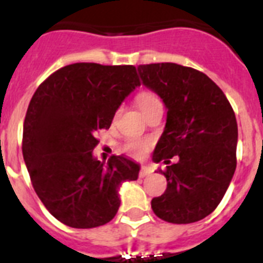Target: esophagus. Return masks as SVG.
<instances>
[{
	"label": "esophagus",
	"mask_w": 263,
	"mask_h": 263,
	"mask_svg": "<svg viewBox=\"0 0 263 263\" xmlns=\"http://www.w3.org/2000/svg\"><path fill=\"white\" fill-rule=\"evenodd\" d=\"M153 173V169L150 167V166L147 165H143L142 167H141V172H140V177H146V176H150Z\"/></svg>",
	"instance_id": "obj_1"
}]
</instances>
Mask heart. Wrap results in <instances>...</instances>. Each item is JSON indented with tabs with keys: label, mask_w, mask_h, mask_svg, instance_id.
Returning a JSON list of instances; mask_svg holds the SVG:
<instances>
[{
	"label": "heart",
	"mask_w": 263,
	"mask_h": 263,
	"mask_svg": "<svg viewBox=\"0 0 263 263\" xmlns=\"http://www.w3.org/2000/svg\"><path fill=\"white\" fill-rule=\"evenodd\" d=\"M137 104H138V106H140V109L142 110V111H145V110L150 109V107L154 106V105L161 104V101H159V98L157 97L154 93L143 91V93L138 94V97H137ZM146 147L147 143L143 142V141L133 140L127 143V150H129L133 156H142V154L146 152Z\"/></svg>",
	"instance_id": "heart-1"
}]
</instances>
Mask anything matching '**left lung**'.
Listing matches in <instances>:
<instances>
[{
	"mask_svg": "<svg viewBox=\"0 0 263 263\" xmlns=\"http://www.w3.org/2000/svg\"><path fill=\"white\" fill-rule=\"evenodd\" d=\"M142 85L165 104L166 123L153 161L177 163L162 173L167 187L152 199L154 214L172 223L203 219L219 205L237 166L238 126L223 91L206 74L172 62L140 65Z\"/></svg>",
	"mask_w": 263,
	"mask_h": 263,
	"instance_id": "8db88e82",
	"label": "left lung"
}]
</instances>
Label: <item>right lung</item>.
Listing matches in <instances>:
<instances>
[{"label": "right lung", "instance_id": "right-lung-1", "mask_svg": "<svg viewBox=\"0 0 263 263\" xmlns=\"http://www.w3.org/2000/svg\"><path fill=\"white\" fill-rule=\"evenodd\" d=\"M132 65H67L35 90L24 122L22 154L45 208L66 226L91 229L114 218L125 181L141 166L125 156L107 163L93 154L96 133L109 129L125 98L140 86Z\"/></svg>", "mask_w": 263, "mask_h": 263}]
</instances>
